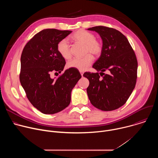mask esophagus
<instances>
[{
    "instance_id": "34e87169",
    "label": "esophagus",
    "mask_w": 158,
    "mask_h": 158,
    "mask_svg": "<svg viewBox=\"0 0 158 158\" xmlns=\"http://www.w3.org/2000/svg\"><path fill=\"white\" fill-rule=\"evenodd\" d=\"M80 73H81V76H83V74H84V71H80Z\"/></svg>"
}]
</instances>
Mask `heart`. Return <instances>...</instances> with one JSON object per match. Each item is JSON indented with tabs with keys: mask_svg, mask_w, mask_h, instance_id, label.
<instances>
[{
	"mask_svg": "<svg viewBox=\"0 0 158 158\" xmlns=\"http://www.w3.org/2000/svg\"><path fill=\"white\" fill-rule=\"evenodd\" d=\"M73 39L75 42L82 44L85 46V53L88 54L83 57L74 58L67 62L69 68H73L79 71H84L91 65L93 62V57L91 54L98 56L102 51V44L101 42L96 39L94 34L85 30H79L73 35ZM57 49L60 56L69 59L71 57L69 44L66 39L60 40L57 46Z\"/></svg>",
	"mask_w": 158,
	"mask_h": 158,
	"instance_id": "b5f03b06",
	"label": "heart"
}]
</instances>
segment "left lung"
<instances>
[{
    "instance_id": "obj_1",
    "label": "left lung",
    "mask_w": 158,
    "mask_h": 158,
    "mask_svg": "<svg viewBox=\"0 0 158 158\" xmlns=\"http://www.w3.org/2000/svg\"><path fill=\"white\" fill-rule=\"evenodd\" d=\"M88 30L98 32L102 40L101 56L93 65L98 72L83 74L89 81L87 88L89 99L100 110L117 109L126 102L136 85V54L127 39L119 31L105 26H96ZM107 70L108 74L105 75L103 72Z\"/></svg>"
}]
</instances>
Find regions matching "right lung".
<instances>
[{
    "mask_svg": "<svg viewBox=\"0 0 158 158\" xmlns=\"http://www.w3.org/2000/svg\"><path fill=\"white\" fill-rule=\"evenodd\" d=\"M72 32L55 29H44L25 46L20 57V82L30 102L42 113L53 114L71 102L72 89L81 78L77 69L69 68L59 77L65 60L58 52V42ZM55 73V74H56Z\"/></svg>",
    "mask_w": 158,
    "mask_h": 158,
    "instance_id": "add662e5",
    "label": "right lung"
}]
</instances>
